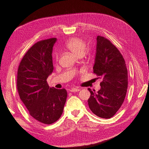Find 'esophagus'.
I'll return each mask as SVG.
<instances>
[{
  "label": "esophagus",
  "mask_w": 149,
  "mask_h": 149,
  "mask_svg": "<svg viewBox=\"0 0 149 149\" xmlns=\"http://www.w3.org/2000/svg\"><path fill=\"white\" fill-rule=\"evenodd\" d=\"M80 90V88H73L70 90V91H71V92H76V91H79Z\"/></svg>",
  "instance_id": "obj_1"
}]
</instances>
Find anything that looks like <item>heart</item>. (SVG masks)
I'll list each match as a JSON object with an SVG mask.
<instances>
[{
  "mask_svg": "<svg viewBox=\"0 0 149 149\" xmlns=\"http://www.w3.org/2000/svg\"><path fill=\"white\" fill-rule=\"evenodd\" d=\"M65 45L69 50L77 56H82L85 49V43L83 40L79 38H72L66 42Z\"/></svg>",
  "mask_w": 149,
  "mask_h": 149,
  "instance_id": "b5f03b06",
  "label": "heart"
}]
</instances>
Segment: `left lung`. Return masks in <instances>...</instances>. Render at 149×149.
<instances>
[{"mask_svg":"<svg viewBox=\"0 0 149 149\" xmlns=\"http://www.w3.org/2000/svg\"><path fill=\"white\" fill-rule=\"evenodd\" d=\"M93 69L102 81L97 93L88 88L91 93L88 106L95 115L110 118L124 101L128 85L127 69L119 50L109 40L100 36L97 38Z\"/></svg>","mask_w":149,"mask_h":149,"instance_id":"left-lung-1","label":"left lung"}]
</instances>
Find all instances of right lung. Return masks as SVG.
Returning <instances> with one entry per match:
<instances>
[{"instance_id": "obj_1", "label": "right lung", "mask_w": 149, "mask_h": 149, "mask_svg": "<svg viewBox=\"0 0 149 149\" xmlns=\"http://www.w3.org/2000/svg\"><path fill=\"white\" fill-rule=\"evenodd\" d=\"M57 38L40 41L26 52L19 65L17 89L34 119L51 124L61 116L67 97L65 89L50 88L47 79L54 70L53 47Z\"/></svg>"}]
</instances>
